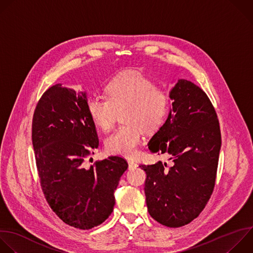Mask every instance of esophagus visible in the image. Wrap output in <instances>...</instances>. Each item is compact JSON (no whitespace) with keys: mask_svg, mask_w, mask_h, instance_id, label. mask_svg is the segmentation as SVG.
Listing matches in <instances>:
<instances>
[{"mask_svg":"<svg viewBox=\"0 0 253 253\" xmlns=\"http://www.w3.org/2000/svg\"><path fill=\"white\" fill-rule=\"evenodd\" d=\"M128 165H129V169H135V168H137L138 167V165H137V163H135L133 160H131V159H128Z\"/></svg>","mask_w":253,"mask_h":253,"instance_id":"1","label":"esophagus"}]
</instances>
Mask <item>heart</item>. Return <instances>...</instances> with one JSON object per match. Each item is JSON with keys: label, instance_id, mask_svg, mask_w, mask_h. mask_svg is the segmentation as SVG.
Masks as SVG:
<instances>
[{"label": "heart", "instance_id": "b5f03b06", "mask_svg": "<svg viewBox=\"0 0 253 253\" xmlns=\"http://www.w3.org/2000/svg\"><path fill=\"white\" fill-rule=\"evenodd\" d=\"M106 95L107 98L89 97L88 114L98 129L107 132L117 113L123 111L121 119L125 125L106 138L105 148L111 154L131 157L142 140V129L152 133L163 124L169 110V95L156 87L151 79L135 71L114 76L106 85Z\"/></svg>", "mask_w": 253, "mask_h": 253}]
</instances>
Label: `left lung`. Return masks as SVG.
<instances>
[{
  "label": "left lung",
  "mask_w": 253,
  "mask_h": 253,
  "mask_svg": "<svg viewBox=\"0 0 253 253\" xmlns=\"http://www.w3.org/2000/svg\"><path fill=\"white\" fill-rule=\"evenodd\" d=\"M169 96L172 109L148 148L170 155L173 165L167 168L159 161L140 167L147 175L150 215L163 225L180 227L199 216L212 194L221 136L210 98L195 83L179 79Z\"/></svg>",
  "instance_id": "8db88e82"
}]
</instances>
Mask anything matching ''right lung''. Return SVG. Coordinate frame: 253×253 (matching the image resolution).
I'll return each mask as SVG.
<instances>
[{"label": "right lung", "mask_w": 253, "mask_h": 253, "mask_svg": "<svg viewBox=\"0 0 253 253\" xmlns=\"http://www.w3.org/2000/svg\"><path fill=\"white\" fill-rule=\"evenodd\" d=\"M32 139L41 186L57 216L79 229L105 221L113 211L114 191L128 164L110 156L84 167V159L99 145L86 92L61 83L49 87L36 107Z\"/></svg>", "instance_id": "right-lung-1"}]
</instances>
